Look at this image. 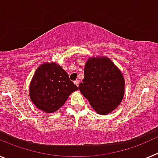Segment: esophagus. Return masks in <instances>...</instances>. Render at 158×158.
<instances>
[{"label": "esophagus", "mask_w": 158, "mask_h": 158, "mask_svg": "<svg viewBox=\"0 0 158 158\" xmlns=\"http://www.w3.org/2000/svg\"><path fill=\"white\" fill-rule=\"evenodd\" d=\"M74 84L78 87V86H79V84H80V81H79V80L74 81Z\"/></svg>", "instance_id": "1"}]
</instances>
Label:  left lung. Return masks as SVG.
Instances as JSON below:
<instances>
[{"label": "left lung", "mask_w": 158, "mask_h": 158, "mask_svg": "<svg viewBox=\"0 0 158 158\" xmlns=\"http://www.w3.org/2000/svg\"><path fill=\"white\" fill-rule=\"evenodd\" d=\"M84 75L79 89L98 114L107 115L120 104L125 81L121 71L109 58H89Z\"/></svg>", "instance_id": "obj_1"}]
</instances>
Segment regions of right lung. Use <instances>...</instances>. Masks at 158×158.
<instances>
[{
	"label": "right lung",
	"instance_id": "1",
	"mask_svg": "<svg viewBox=\"0 0 158 158\" xmlns=\"http://www.w3.org/2000/svg\"><path fill=\"white\" fill-rule=\"evenodd\" d=\"M77 89L58 64L46 62L35 70L30 84L29 96L39 109L53 113L62 107L69 95Z\"/></svg>",
	"mask_w": 158,
	"mask_h": 158
}]
</instances>
